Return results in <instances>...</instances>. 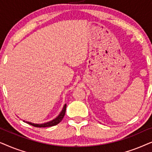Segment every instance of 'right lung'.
Returning a JSON list of instances; mask_svg holds the SVG:
<instances>
[{
    "label": "right lung",
    "mask_w": 152,
    "mask_h": 152,
    "mask_svg": "<svg viewBox=\"0 0 152 152\" xmlns=\"http://www.w3.org/2000/svg\"><path fill=\"white\" fill-rule=\"evenodd\" d=\"M66 110V104H65V105L64 106L63 109L61 110V111L60 112L57 118H55V119L50 120V121L45 122V123L36 124V123H32V122H28V121L26 122L25 120H23V122H26V123L30 124V125L32 126H36V127H48V126H53L57 125V124H59V122L61 121L62 119H63V118L64 117V115H65Z\"/></svg>",
    "instance_id": "right-lung-1"
}]
</instances>
